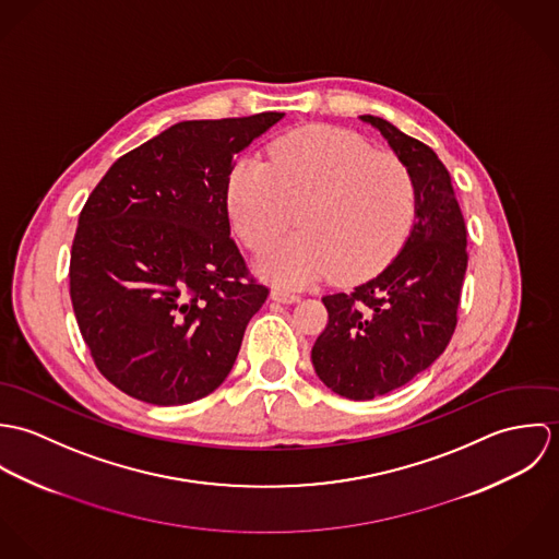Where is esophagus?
<instances>
[{
    "label": "esophagus",
    "mask_w": 559,
    "mask_h": 559,
    "mask_svg": "<svg viewBox=\"0 0 559 559\" xmlns=\"http://www.w3.org/2000/svg\"><path fill=\"white\" fill-rule=\"evenodd\" d=\"M271 299L277 301V304H297V301H299V295L288 293V290H282V288H273V290H271Z\"/></svg>",
    "instance_id": "34e87169"
}]
</instances>
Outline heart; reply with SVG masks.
<instances>
[{
  "label": "heart",
  "mask_w": 559,
  "mask_h": 559,
  "mask_svg": "<svg viewBox=\"0 0 559 559\" xmlns=\"http://www.w3.org/2000/svg\"><path fill=\"white\" fill-rule=\"evenodd\" d=\"M300 209L299 234L272 243ZM228 211L242 242L262 249L255 269L277 286H306L326 273L359 282L385 269L411 237L417 189L394 155L359 135L308 127L280 138L269 163L240 159L228 180Z\"/></svg>",
  "instance_id": "heart-1"
}]
</instances>
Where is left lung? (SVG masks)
Masks as SVG:
<instances>
[{
	"instance_id": "left-lung-1",
	"label": "left lung",
	"mask_w": 559,
	"mask_h": 559,
	"mask_svg": "<svg viewBox=\"0 0 559 559\" xmlns=\"http://www.w3.org/2000/svg\"><path fill=\"white\" fill-rule=\"evenodd\" d=\"M411 171L417 215L399 255L353 293L322 297L326 326L312 348L320 381L350 400L406 385L450 344L467 271V228L450 171L432 148L392 122L359 116Z\"/></svg>"
}]
</instances>
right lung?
Masks as SVG:
<instances>
[{"label": "right lung", "mask_w": 559, "mask_h": 559, "mask_svg": "<svg viewBox=\"0 0 559 559\" xmlns=\"http://www.w3.org/2000/svg\"><path fill=\"white\" fill-rule=\"evenodd\" d=\"M282 118L178 122L116 160L81 209L75 319L98 372L131 399L187 404L230 374L269 288L230 239L228 180Z\"/></svg>", "instance_id": "1"}]
</instances>
